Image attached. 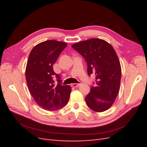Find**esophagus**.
Segmentation results:
<instances>
[{
    "label": "esophagus",
    "mask_w": 147,
    "mask_h": 147,
    "mask_svg": "<svg viewBox=\"0 0 147 147\" xmlns=\"http://www.w3.org/2000/svg\"><path fill=\"white\" fill-rule=\"evenodd\" d=\"M80 85V84H77V83H73V84H71V86L73 87V88H77L78 86H79Z\"/></svg>",
    "instance_id": "34e87169"
}]
</instances>
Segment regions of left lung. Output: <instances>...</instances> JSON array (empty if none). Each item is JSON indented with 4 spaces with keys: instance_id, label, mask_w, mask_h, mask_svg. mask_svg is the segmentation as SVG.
<instances>
[{
    "instance_id": "8db88e82",
    "label": "left lung",
    "mask_w": 147,
    "mask_h": 147,
    "mask_svg": "<svg viewBox=\"0 0 147 147\" xmlns=\"http://www.w3.org/2000/svg\"><path fill=\"white\" fill-rule=\"evenodd\" d=\"M72 47L85 59L88 74L95 75L96 86L85 97L87 105L97 112L108 110L118 94L121 78L116 51L110 43L99 38L80 42Z\"/></svg>"
}]
</instances>
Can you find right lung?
Returning a JSON list of instances; mask_svg holds the SVG:
<instances>
[{
  "label": "right lung",
  "mask_w": 147,
  "mask_h": 147,
  "mask_svg": "<svg viewBox=\"0 0 147 147\" xmlns=\"http://www.w3.org/2000/svg\"><path fill=\"white\" fill-rule=\"evenodd\" d=\"M65 42L49 40L31 50L26 68V79L35 102L48 111L59 110L67 103L71 92L69 85H62L59 75L53 70L54 64L67 47ZM56 75L57 85L53 77Z\"/></svg>",
  "instance_id": "obj_1"
}]
</instances>
